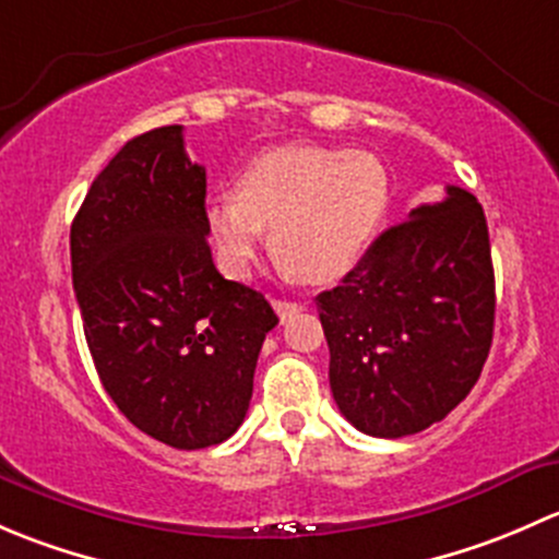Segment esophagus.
Returning <instances> with one entry per match:
<instances>
[{
  "instance_id": "1",
  "label": "esophagus",
  "mask_w": 559,
  "mask_h": 559,
  "mask_svg": "<svg viewBox=\"0 0 559 559\" xmlns=\"http://www.w3.org/2000/svg\"><path fill=\"white\" fill-rule=\"evenodd\" d=\"M273 308H275V313L281 316V321H284V319H289L292 313L302 311V306H300V302H295V300H273Z\"/></svg>"
}]
</instances>
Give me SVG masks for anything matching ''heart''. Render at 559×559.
<instances>
[{"label": "heart", "mask_w": 559, "mask_h": 559, "mask_svg": "<svg viewBox=\"0 0 559 559\" xmlns=\"http://www.w3.org/2000/svg\"><path fill=\"white\" fill-rule=\"evenodd\" d=\"M389 205L384 162L368 151L286 145L246 165L235 197L205 207V233L218 264L243 278L264 227L281 262L308 281L357 267Z\"/></svg>", "instance_id": "heart-1"}]
</instances>
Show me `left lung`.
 <instances>
[{"label": "left lung", "instance_id": "1", "mask_svg": "<svg viewBox=\"0 0 559 559\" xmlns=\"http://www.w3.org/2000/svg\"><path fill=\"white\" fill-rule=\"evenodd\" d=\"M330 389L365 436L403 438L467 397L492 346L489 229L471 191L411 211L341 286L316 297Z\"/></svg>", "mask_w": 559, "mask_h": 559}]
</instances>
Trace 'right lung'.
<instances>
[{
  "label": "right lung",
  "instance_id": "1",
  "mask_svg": "<svg viewBox=\"0 0 559 559\" xmlns=\"http://www.w3.org/2000/svg\"><path fill=\"white\" fill-rule=\"evenodd\" d=\"M205 186L183 127L151 129L107 162L70 229L72 286L105 392L138 430L186 452L243 425L259 348L278 324L264 295L213 264Z\"/></svg>",
  "mask_w": 559,
  "mask_h": 559
}]
</instances>
